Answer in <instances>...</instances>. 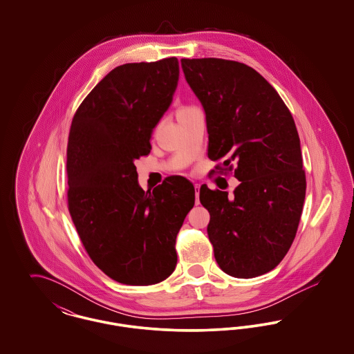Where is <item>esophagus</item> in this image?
Instances as JSON below:
<instances>
[{"instance_id": "1", "label": "esophagus", "mask_w": 354, "mask_h": 354, "mask_svg": "<svg viewBox=\"0 0 354 354\" xmlns=\"http://www.w3.org/2000/svg\"><path fill=\"white\" fill-rule=\"evenodd\" d=\"M199 189H201V185L198 183H195V195H196V204H199Z\"/></svg>"}]
</instances>
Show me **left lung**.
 Here are the masks:
<instances>
[{
  "label": "left lung",
  "instance_id": "left-lung-1",
  "mask_svg": "<svg viewBox=\"0 0 354 354\" xmlns=\"http://www.w3.org/2000/svg\"><path fill=\"white\" fill-rule=\"evenodd\" d=\"M180 62L205 113L208 158L223 159L219 172L237 163L232 196L201 187L216 263L230 276L257 277L284 259L303 212L306 183L295 120L252 68L219 58Z\"/></svg>",
  "mask_w": 354,
  "mask_h": 354
}]
</instances>
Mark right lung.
<instances>
[{"label":"right lung","instance_id":"right-lung-1","mask_svg":"<svg viewBox=\"0 0 354 354\" xmlns=\"http://www.w3.org/2000/svg\"><path fill=\"white\" fill-rule=\"evenodd\" d=\"M179 81L175 57L113 68L78 107L68 145V211L84 250L113 280L151 286L176 267V235L195 204L194 185L169 176L145 192L135 160Z\"/></svg>","mask_w":354,"mask_h":354}]
</instances>
